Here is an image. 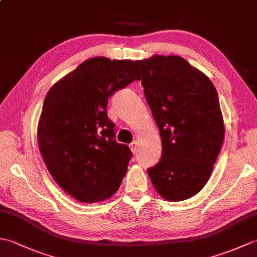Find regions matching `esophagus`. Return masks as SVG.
Segmentation results:
<instances>
[{
    "instance_id": "esophagus-1",
    "label": "esophagus",
    "mask_w": 257,
    "mask_h": 257,
    "mask_svg": "<svg viewBox=\"0 0 257 257\" xmlns=\"http://www.w3.org/2000/svg\"><path fill=\"white\" fill-rule=\"evenodd\" d=\"M138 147H139V143L137 140H135V141H133L132 144L129 145V148L132 149V151L134 152V154H136V152H137V149H138Z\"/></svg>"
}]
</instances>
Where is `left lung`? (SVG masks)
I'll return each instance as SVG.
<instances>
[{
	"instance_id": "left-lung-1",
	"label": "left lung",
	"mask_w": 257,
	"mask_h": 257,
	"mask_svg": "<svg viewBox=\"0 0 257 257\" xmlns=\"http://www.w3.org/2000/svg\"><path fill=\"white\" fill-rule=\"evenodd\" d=\"M147 102L160 130L162 156L148 176L171 202L199 193L209 181L225 128L214 85L177 55L137 61Z\"/></svg>"
}]
</instances>
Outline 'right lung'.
Masks as SVG:
<instances>
[{"instance_id": "1", "label": "right lung", "mask_w": 257, "mask_h": 257, "mask_svg": "<svg viewBox=\"0 0 257 257\" xmlns=\"http://www.w3.org/2000/svg\"><path fill=\"white\" fill-rule=\"evenodd\" d=\"M136 79L137 62L87 59L48 90L37 127L41 155L51 176L84 203L109 199L118 190L133 154L114 140L108 98Z\"/></svg>"}]
</instances>
